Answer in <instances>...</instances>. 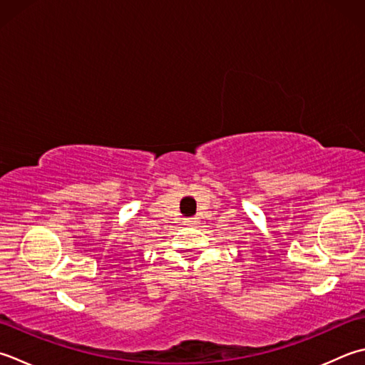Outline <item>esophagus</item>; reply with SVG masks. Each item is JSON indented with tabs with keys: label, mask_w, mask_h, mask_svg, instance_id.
<instances>
[{
	"label": "esophagus",
	"mask_w": 365,
	"mask_h": 365,
	"mask_svg": "<svg viewBox=\"0 0 365 365\" xmlns=\"http://www.w3.org/2000/svg\"><path fill=\"white\" fill-rule=\"evenodd\" d=\"M197 223H199L197 218H187V220H185V225H187V226H196Z\"/></svg>",
	"instance_id": "esophagus-1"
}]
</instances>
